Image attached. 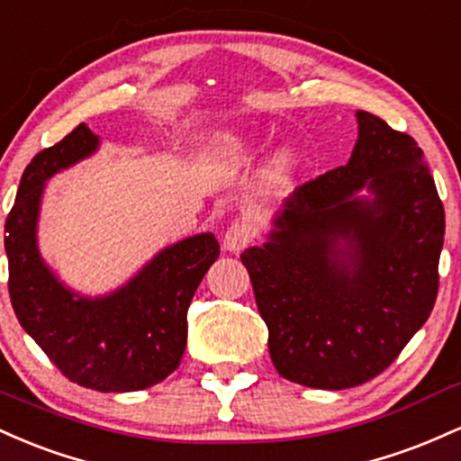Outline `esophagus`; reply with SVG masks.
<instances>
[{
    "label": "esophagus",
    "instance_id": "1",
    "mask_svg": "<svg viewBox=\"0 0 461 461\" xmlns=\"http://www.w3.org/2000/svg\"><path fill=\"white\" fill-rule=\"evenodd\" d=\"M255 232H252V226L248 221H232L229 230L224 232V250L226 252H241L244 248L250 244Z\"/></svg>",
    "mask_w": 461,
    "mask_h": 461
}]
</instances>
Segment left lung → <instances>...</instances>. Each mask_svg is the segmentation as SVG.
Wrapping results in <instances>:
<instances>
[{
	"label": "left lung",
	"mask_w": 461,
	"mask_h": 461,
	"mask_svg": "<svg viewBox=\"0 0 461 461\" xmlns=\"http://www.w3.org/2000/svg\"><path fill=\"white\" fill-rule=\"evenodd\" d=\"M357 123L348 163L300 185L241 255L274 368L318 390L381 375L438 296L444 206L425 154L372 113Z\"/></svg>",
	"instance_id": "obj_1"
}]
</instances>
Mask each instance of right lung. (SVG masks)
<instances>
[{"label":"right lung","instance_id":"right-lung-1","mask_svg":"<svg viewBox=\"0 0 461 461\" xmlns=\"http://www.w3.org/2000/svg\"><path fill=\"white\" fill-rule=\"evenodd\" d=\"M100 137L86 123L30 161L6 217L8 292L25 333L69 381L97 392H137L178 368L187 309L220 257L213 232L167 246L106 296H80L59 281L36 244L45 183L91 157Z\"/></svg>","mask_w":461,"mask_h":461}]
</instances>
